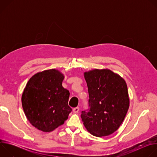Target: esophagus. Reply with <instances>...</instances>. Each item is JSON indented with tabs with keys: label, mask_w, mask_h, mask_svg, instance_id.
Masks as SVG:
<instances>
[{
	"label": "esophagus",
	"mask_w": 157,
	"mask_h": 157,
	"mask_svg": "<svg viewBox=\"0 0 157 157\" xmlns=\"http://www.w3.org/2000/svg\"><path fill=\"white\" fill-rule=\"evenodd\" d=\"M79 110V107H76L73 109V113H78Z\"/></svg>",
	"instance_id": "1"
}]
</instances>
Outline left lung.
<instances>
[{
    "instance_id": "8db88e82",
    "label": "left lung",
    "mask_w": 157,
    "mask_h": 157,
    "mask_svg": "<svg viewBox=\"0 0 157 157\" xmlns=\"http://www.w3.org/2000/svg\"><path fill=\"white\" fill-rule=\"evenodd\" d=\"M84 76L90 108L82 111L83 124L94 136H109L119 128L129 107L126 82L108 69H94L85 72Z\"/></svg>"
}]
</instances>
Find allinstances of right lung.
<instances>
[{
	"label": "right lung",
	"mask_w": 157,
	"mask_h": 157,
	"mask_svg": "<svg viewBox=\"0 0 157 157\" xmlns=\"http://www.w3.org/2000/svg\"><path fill=\"white\" fill-rule=\"evenodd\" d=\"M64 75L51 69L39 72L28 81L21 96L25 114L37 129L50 132L63 125L72 111L70 92L62 86Z\"/></svg>",
	"instance_id": "add662e5"
}]
</instances>
